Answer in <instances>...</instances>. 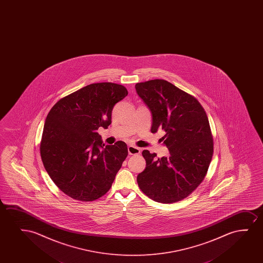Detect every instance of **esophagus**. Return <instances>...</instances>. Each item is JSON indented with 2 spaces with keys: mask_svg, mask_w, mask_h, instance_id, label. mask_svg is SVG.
Wrapping results in <instances>:
<instances>
[{
  "mask_svg": "<svg viewBox=\"0 0 263 263\" xmlns=\"http://www.w3.org/2000/svg\"><path fill=\"white\" fill-rule=\"evenodd\" d=\"M127 151H128V154L131 155H139L141 152L139 148L136 147V146H134V145H129L128 148H127Z\"/></svg>",
  "mask_w": 263,
  "mask_h": 263,
  "instance_id": "1",
  "label": "esophagus"
}]
</instances>
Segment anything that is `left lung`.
I'll return each instance as SVG.
<instances>
[{
  "mask_svg": "<svg viewBox=\"0 0 263 263\" xmlns=\"http://www.w3.org/2000/svg\"><path fill=\"white\" fill-rule=\"evenodd\" d=\"M136 90L151 111L152 133L165 132L162 138L170 153L156 158L144 150L146 167L137 183L155 201H180L201 183L212 160L209 119L197 99L165 80L137 83Z\"/></svg>",
  "mask_w": 263,
  "mask_h": 263,
  "instance_id": "left-lung-1",
  "label": "left lung"
}]
</instances>
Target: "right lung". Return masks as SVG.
<instances>
[{
    "mask_svg": "<svg viewBox=\"0 0 263 263\" xmlns=\"http://www.w3.org/2000/svg\"><path fill=\"white\" fill-rule=\"evenodd\" d=\"M125 87L92 83L58 101L44 125L40 155L51 180L76 200L93 201L106 194L127 156L123 141L105 145L99 127L111 124L116 103Z\"/></svg>",
    "mask_w": 263,
    "mask_h": 263,
    "instance_id": "1",
    "label": "right lung"
}]
</instances>
